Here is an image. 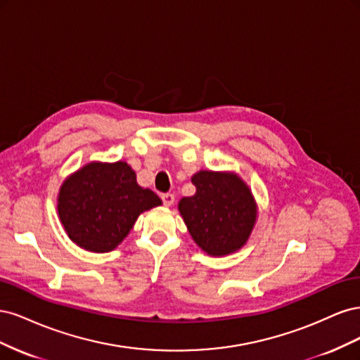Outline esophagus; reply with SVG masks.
I'll return each mask as SVG.
<instances>
[{
    "mask_svg": "<svg viewBox=\"0 0 360 360\" xmlns=\"http://www.w3.org/2000/svg\"><path fill=\"white\" fill-rule=\"evenodd\" d=\"M162 201H163V205H167V207L172 205V202H174V195H172V193H163V195H162Z\"/></svg>",
    "mask_w": 360,
    "mask_h": 360,
    "instance_id": "1",
    "label": "esophagus"
}]
</instances>
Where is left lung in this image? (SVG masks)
<instances>
[{"mask_svg":"<svg viewBox=\"0 0 360 360\" xmlns=\"http://www.w3.org/2000/svg\"><path fill=\"white\" fill-rule=\"evenodd\" d=\"M197 192L179 202L188 230L205 254L222 257L246 245L257 221V204L248 184L234 172L200 171Z\"/></svg>","mask_w":360,"mask_h":360,"instance_id":"obj_1","label":"left lung"}]
</instances>
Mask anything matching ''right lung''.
Returning a JSON list of instances; mask_svg holds the SVG:
<instances>
[{
  "label": "right lung",
  "instance_id": "obj_1",
  "mask_svg": "<svg viewBox=\"0 0 360 360\" xmlns=\"http://www.w3.org/2000/svg\"><path fill=\"white\" fill-rule=\"evenodd\" d=\"M160 204L126 162H90L61 184L58 216L73 243L102 254L123 242L141 213Z\"/></svg>",
  "mask_w": 360,
  "mask_h": 360
}]
</instances>
